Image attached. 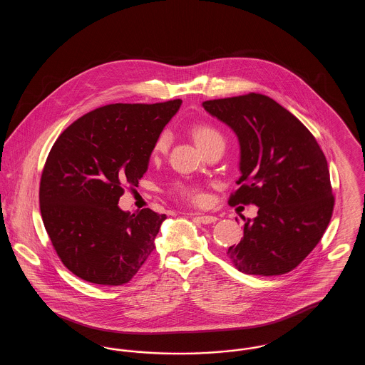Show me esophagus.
I'll use <instances>...</instances> for the list:
<instances>
[{
  "label": "esophagus",
  "mask_w": 365,
  "mask_h": 365,
  "mask_svg": "<svg viewBox=\"0 0 365 365\" xmlns=\"http://www.w3.org/2000/svg\"><path fill=\"white\" fill-rule=\"evenodd\" d=\"M191 217L197 219L200 223L202 225H210V223H215L217 219L215 216H209V215H201V213H190Z\"/></svg>",
  "instance_id": "34e87169"
}]
</instances>
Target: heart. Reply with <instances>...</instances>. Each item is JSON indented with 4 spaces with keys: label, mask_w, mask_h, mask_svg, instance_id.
Returning <instances> with one entry per match:
<instances>
[{
    "label": "heart",
    "mask_w": 365,
    "mask_h": 365,
    "mask_svg": "<svg viewBox=\"0 0 365 365\" xmlns=\"http://www.w3.org/2000/svg\"><path fill=\"white\" fill-rule=\"evenodd\" d=\"M190 134L202 152L208 150L209 148H212L215 145H225L223 134L220 133V130L217 127H215L210 123L198 122L192 124ZM167 148H168V135L165 133H163L155 140L153 153L161 155L167 150ZM175 192L180 198L192 202V204H201L204 201L202 191L198 186H194V185H176Z\"/></svg>",
    "instance_id": "heart-1"
}]
</instances>
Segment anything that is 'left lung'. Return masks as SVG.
I'll list each match as a JSON object with an SVG mask.
<instances>
[{
  "label": "left lung",
  "mask_w": 365,
  "mask_h": 365,
  "mask_svg": "<svg viewBox=\"0 0 365 365\" xmlns=\"http://www.w3.org/2000/svg\"><path fill=\"white\" fill-rule=\"evenodd\" d=\"M202 106L240 139L242 176L228 205L259 207L257 217H243L242 240L228 249V259L249 275L293 271L322 240L332 216L335 200L322 148L268 96L249 93Z\"/></svg>",
  "instance_id": "left-lung-1"
}]
</instances>
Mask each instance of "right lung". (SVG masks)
<instances>
[{"instance_id":"1","label":"right lung","mask_w":365,"mask_h":365,"mask_svg":"<svg viewBox=\"0 0 365 365\" xmlns=\"http://www.w3.org/2000/svg\"><path fill=\"white\" fill-rule=\"evenodd\" d=\"M182 100L109 104L70 124L56 139L39 183L43 226L58 259L94 284L128 283L155 250L165 215L118 207L138 186L153 145Z\"/></svg>"}]
</instances>
